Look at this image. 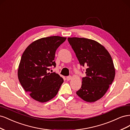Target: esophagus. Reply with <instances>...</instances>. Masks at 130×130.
<instances>
[{
    "label": "esophagus",
    "instance_id": "esophagus-1",
    "mask_svg": "<svg viewBox=\"0 0 130 130\" xmlns=\"http://www.w3.org/2000/svg\"><path fill=\"white\" fill-rule=\"evenodd\" d=\"M72 78V76H68L66 77V80L67 81H69L70 79Z\"/></svg>",
    "mask_w": 130,
    "mask_h": 130
}]
</instances>
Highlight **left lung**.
Segmentation results:
<instances>
[{
	"instance_id": "8db88e82",
	"label": "left lung",
	"mask_w": 130,
	"mask_h": 130,
	"mask_svg": "<svg viewBox=\"0 0 130 130\" xmlns=\"http://www.w3.org/2000/svg\"><path fill=\"white\" fill-rule=\"evenodd\" d=\"M68 41L80 65L86 68L77 95L89 103L96 101L105 95L115 78L112 57L104 46L94 40L69 37Z\"/></svg>"
}]
</instances>
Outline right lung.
<instances>
[{
  "mask_svg": "<svg viewBox=\"0 0 130 130\" xmlns=\"http://www.w3.org/2000/svg\"><path fill=\"white\" fill-rule=\"evenodd\" d=\"M66 37L50 36L32 42L23 53L18 70L19 82L31 97L41 103L46 102L57 94L63 79L56 73H48L54 61L57 49Z\"/></svg>",
  "mask_w": 130,
  "mask_h": 130,
  "instance_id": "1",
  "label": "right lung"
}]
</instances>
